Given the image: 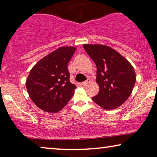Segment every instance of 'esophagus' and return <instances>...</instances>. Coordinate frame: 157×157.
I'll return each instance as SVG.
<instances>
[{"label": "esophagus", "mask_w": 157, "mask_h": 157, "mask_svg": "<svg viewBox=\"0 0 157 157\" xmlns=\"http://www.w3.org/2000/svg\"><path fill=\"white\" fill-rule=\"evenodd\" d=\"M90 82H91V80H90L89 79H86V80L85 81V82H82L81 84L82 85V86H86L87 84H89L90 83Z\"/></svg>", "instance_id": "34e87169"}]
</instances>
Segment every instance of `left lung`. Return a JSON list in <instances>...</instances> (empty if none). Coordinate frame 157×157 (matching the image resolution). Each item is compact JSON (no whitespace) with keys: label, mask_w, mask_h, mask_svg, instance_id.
Here are the masks:
<instances>
[{"label":"left lung","mask_w":157,"mask_h":157,"mask_svg":"<svg viewBox=\"0 0 157 157\" xmlns=\"http://www.w3.org/2000/svg\"><path fill=\"white\" fill-rule=\"evenodd\" d=\"M83 47L97 67L96 82L100 90L92 100L105 109H115L132 94L136 79L134 68L109 46L84 44Z\"/></svg>","instance_id":"8db88e82"}]
</instances>
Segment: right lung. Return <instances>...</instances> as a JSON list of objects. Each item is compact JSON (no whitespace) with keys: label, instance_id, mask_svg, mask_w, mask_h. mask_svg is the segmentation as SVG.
<instances>
[{"label":"right lung","instance_id":"add662e5","mask_svg":"<svg viewBox=\"0 0 157 157\" xmlns=\"http://www.w3.org/2000/svg\"><path fill=\"white\" fill-rule=\"evenodd\" d=\"M75 50V47H60L30 70L25 86L30 99L41 110L57 113L73 97L76 86L69 80L68 63Z\"/></svg>","mask_w":157,"mask_h":157}]
</instances>
